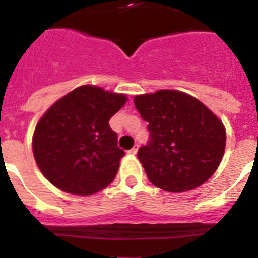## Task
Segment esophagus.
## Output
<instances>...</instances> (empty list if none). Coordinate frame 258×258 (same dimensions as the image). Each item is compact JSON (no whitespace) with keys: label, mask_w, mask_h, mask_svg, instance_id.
Wrapping results in <instances>:
<instances>
[{"label":"esophagus","mask_w":258,"mask_h":258,"mask_svg":"<svg viewBox=\"0 0 258 258\" xmlns=\"http://www.w3.org/2000/svg\"><path fill=\"white\" fill-rule=\"evenodd\" d=\"M137 151H138V145H134L133 149H131L129 151H127V154H131V155H136Z\"/></svg>","instance_id":"1"}]
</instances>
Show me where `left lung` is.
<instances>
[{"instance_id":"1","label":"left lung","mask_w":258,"mask_h":258,"mask_svg":"<svg viewBox=\"0 0 258 258\" xmlns=\"http://www.w3.org/2000/svg\"><path fill=\"white\" fill-rule=\"evenodd\" d=\"M134 104L149 122V142L137 156L150 182L169 192H184L208 181L226 146L220 118L197 98L177 90L137 95Z\"/></svg>"}]
</instances>
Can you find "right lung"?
Here are the masks:
<instances>
[{
	"label": "right lung",
	"instance_id": "add662e5",
	"mask_svg": "<svg viewBox=\"0 0 258 258\" xmlns=\"http://www.w3.org/2000/svg\"><path fill=\"white\" fill-rule=\"evenodd\" d=\"M126 95L84 85L52 104L33 134V156L42 174L59 190L92 195L115 179L120 159L117 133L109 118Z\"/></svg>",
	"mask_w": 258,
	"mask_h": 258
}]
</instances>
